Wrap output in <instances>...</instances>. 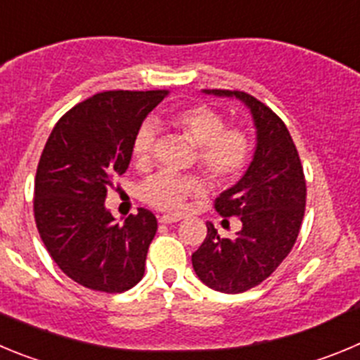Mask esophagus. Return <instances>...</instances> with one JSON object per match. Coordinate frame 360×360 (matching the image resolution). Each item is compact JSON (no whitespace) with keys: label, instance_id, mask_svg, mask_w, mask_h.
<instances>
[{"label":"esophagus","instance_id":"obj_1","mask_svg":"<svg viewBox=\"0 0 360 360\" xmlns=\"http://www.w3.org/2000/svg\"><path fill=\"white\" fill-rule=\"evenodd\" d=\"M179 220H181L179 215H161L160 217L161 224H176V222H179Z\"/></svg>","mask_w":360,"mask_h":360}]
</instances>
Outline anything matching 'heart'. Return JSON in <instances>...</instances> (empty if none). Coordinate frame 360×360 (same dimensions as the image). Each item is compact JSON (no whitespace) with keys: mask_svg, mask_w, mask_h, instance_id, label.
I'll return each mask as SVG.
<instances>
[{"mask_svg":"<svg viewBox=\"0 0 360 360\" xmlns=\"http://www.w3.org/2000/svg\"><path fill=\"white\" fill-rule=\"evenodd\" d=\"M174 125L193 147L197 161L217 181H231L242 174L251 156V140L242 129H226V120L208 105H192L174 115ZM156 143V125L145 120L132 138V158L145 163ZM206 190V181L199 176H177L158 172L145 179L140 197L163 212H179L188 195H199Z\"/></svg>","mask_w":360,"mask_h":360,"instance_id":"heart-1","label":"heart"}]
</instances>
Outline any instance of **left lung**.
<instances>
[{"label":"left lung","instance_id":"left-lung-1","mask_svg":"<svg viewBox=\"0 0 360 360\" xmlns=\"http://www.w3.org/2000/svg\"><path fill=\"white\" fill-rule=\"evenodd\" d=\"M202 93L240 100L257 129L248 170L215 200L217 212L238 217L242 229L222 238L208 222V235L192 255L193 271L204 285L238 294L267 280L292 249L305 213V176L289 129L267 105L242 91Z\"/></svg>","mask_w":360,"mask_h":360}]
</instances>
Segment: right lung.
<instances>
[{
  "label": "right lung",
  "instance_id": "1",
  "mask_svg": "<svg viewBox=\"0 0 360 360\" xmlns=\"http://www.w3.org/2000/svg\"><path fill=\"white\" fill-rule=\"evenodd\" d=\"M167 95L98 93L70 109L44 145L35 174V224L60 271L87 289L124 292L143 278L156 217L140 208L120 224L105 197L112 177L131 163L138 127Z\"/></svg>",
  "mask_w": 360,
  "mask_h": 360
}]
</instances>
